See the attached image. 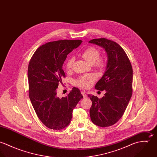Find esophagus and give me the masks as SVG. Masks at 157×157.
I'll return each instance as SVG.
<instances>
[{
  "label": "esophagus",
  "instance_id": "34e87169",
  "mask_svg": "<svg viewBox=\"0 0 157 157\" xmlns=\"http://www.w3.org/2000/svg\"><path fill=\"white\" fill-rule=\"evenodd\" d=\"M81 93H82V95L83 96V97H84V98H86V97H87V95H86V94L85 92H84V91H82Z\"/></svg>",
  "mask_w": 157,
  "mask_h": 157
}]
</instances>
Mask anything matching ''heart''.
Returning <instances> with one entry per match:
<instances>
[{
    "instance_id": "b5f03b06",
    "label": "heart",
    "mask_w": 157,
    "mask_h": 157,
    "mask_svg": "<svg viewBox=\"0 0 157 157\" xmlns=\"http://www.w3.org/2000/svg\"><path fill=\"white\" fill-rule=\"evenodd\" d=\"M100 54L101 52L100 49L94 47H90L82 52V57L88 63L93 64L95 67L98 69H103L106 65V60L103 57H100ZM74 62V58L72 57L67 59L65 65L67 70H69L72 67ZM96 80L97 75L95 74H88L78 77L75 80L74 83L78 86L83 88H88Z\"/></svg>"
}]
</instances>
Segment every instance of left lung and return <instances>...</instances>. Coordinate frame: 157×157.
<instances>
[{
    "label": "left lung",
    "instance_id": "left-lung-1",
    "mask_svg": "<svg viewBox=\"0 0 157 157\" xmlns=\"http://www.w3.org/2000/svg\"><path fill=\"white\" fill-rule=\"evenodd\" d=\"M90 43L105 48L108 57L106 71L95 86L96 90L106 92L101 98L88 95L92 101L90 117L95 125L108 127L121 118L132 97V67L124 49L115 42L100 38Z\"/></svg>",
    "mask_w": 157,
    "mask_h": 157
}]
</instances>
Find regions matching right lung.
Here are the masks:
<instances>
[{
  "mask_svg": "<svg viewBox=\"0 0 157 157\" xmlns=\"http://www.w3.org/2000/svg\"><path fill=\"white\" fill-rule=\"evenodd\" d=\"M82 42L81 40H61L46 43L37 49L29 61V97L38 118L49 129L66 128L74 108L83 97L77 88L62 98L57 97L56 90L65 77L62 66L67 54Z\"/></svg>",
  "mask_w": 157,
  "mask_h": 157,
  "instance_id": "obj_1",
  "label": "right lung"
}]
</instances>
